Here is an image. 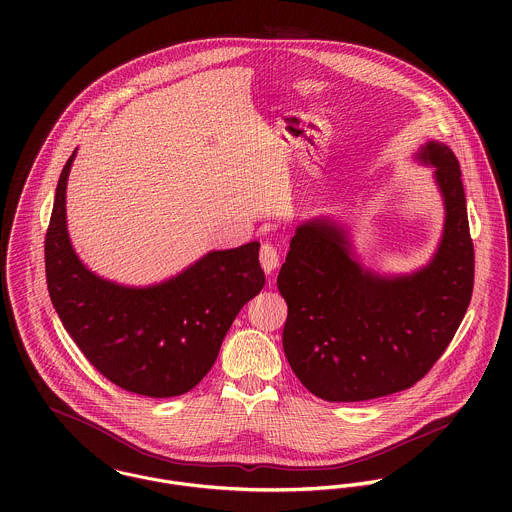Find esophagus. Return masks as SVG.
Listing matches in <instances>:
<instances>
[{
	"label": "esophagus",
	"mask_w": 512,
	"mask_h": 512,
	"mask_svg": "<svg viewBox=\"0 0 512 512\" xmlns=\"http://www.w3.org/2000/svg\"><path fill=\"white\" fill-rule=\"evenodd\" d=\"M260 264L266 274H272L280 266V252L272 244H262L260 246Z\"/></svg>",
	"instance_id": "esophagus-1"
}]
</instances>
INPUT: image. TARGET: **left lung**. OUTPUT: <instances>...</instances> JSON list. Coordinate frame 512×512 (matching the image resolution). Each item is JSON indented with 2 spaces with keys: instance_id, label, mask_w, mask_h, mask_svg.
Returning a JSON list of instances; mask_svg holds the SVG:
<instances>
[{
  "instance_id": "obj_1",
  "label": "left lung",
  "mask_w": 512,
  "mask_h": 512,
  "mask_svg": "<svg viewBox=\"0 0 512 512\" xmlns=\"http://www.w3.org/2000/svg\"><path fill=\"white\" fill-rule=\"evenodd\" d=\"M436 167L445 224L432 262L380 276L329 219L295 228L278 274L288 303L284 353L301 384L327 402H361L414 386L451 343L473 293L475 254L459 161L441 142L420 147Z\"/></svg>"
}]
</instances>
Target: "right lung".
<instances>
[{
    "label": "right lung",
    "instance_id": "add662e5",
    "mask_svg": "<svg viewBox=\"0 0 512 512\" xmlns=\"http://www.w3.org/2000/svg\"><path fill=\"white\" fill-rule=\"evenodd\" d=\"M65 163L45 236L47 288L82 355L116 386L149 398L195 388L215 365L238 311L264 288L260 242L205 254L175 278L128 288L90 272L67 230Z\"/></svg>",
    "mask_w": 512,
    "mask_h": 512
}]
</instances>
